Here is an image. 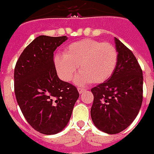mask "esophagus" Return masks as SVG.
<instances>
[{
	"label": "esophagus",
	"instance_id": "esophagus-1",
	"mask_svg": "<svg viewBox=\"0 0 154 154\" xmlns=\"http://www.w3.org/2000/svg\"><path fill=\"white\" fill-rule=\"evenodd\" d=\"M85 91H86V89H85V88H83V87H79V88H78V92H79L80 94H81L82 92H84Z\"/></svg>",
	"mask_w": 154,
	"mask_h": 154
}]
</instances>
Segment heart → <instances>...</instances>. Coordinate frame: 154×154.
Returning <instances> with one entry per match:
<instances>
[{"mask_svg": "<svg viewBox=\"0 0 154 154\" xmlns=\"http://www.w3.org/2000/svg\"><path fill=\"white\" fill-rule=\"evenodd\" d=\"M117 60L118 54L114 45L86 38L68 45L62 55L55 56L54 64L60 79L66 82L74 79L80 66L81 73L76 82L84 85L108 80L115 71Z\"/></svg>", "mask_w": 154, "mask_h": 154, "instance_id": "b5f03b06", "label": "heart"}]
</instances>
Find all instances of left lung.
Masks as SVG:
<instances>
[{
	"label": "left lung",
	"instance_id": "left-lung-1",
	"mask_svg": "<svg viewBox=\"0 0 154 154\" xmlns=\"http://www.w3.org/2000/svg\"><path fill=\"white\" fill-rule=\"evenodd\" d=\"M115 43L118 60L114 73L91 90L92 122L110 134L120 133L133 122L143 98V75L136 57L119 39L115 38Z\"/></svg>",
	"mask_w": 154,
	"mask_h": 154
}]
</instances>
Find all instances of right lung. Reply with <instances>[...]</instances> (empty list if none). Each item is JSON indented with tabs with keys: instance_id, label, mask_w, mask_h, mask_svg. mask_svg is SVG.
<instances>
[{
	"instance_id": "1",
	"label": "right lung",
	"mask_w": 154,
	"mask_h": 154,
	"mask_svg": "<svg viewBox=\"0 0 154 154\" xmlns=\"http://www.w3.org/2000/svg\"><path fill=\"white\" fill-rule=\"evenodd\" d=\"M66 36H39L21 53L14 68V92L27 122L38 132L55 134L67 126L80 94L61 80L54 64V51Z\"/></svg>"
}]
</instances>
